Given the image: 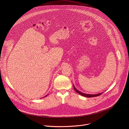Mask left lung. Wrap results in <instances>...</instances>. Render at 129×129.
Returning a JSON list of instances; mask_svg holds the SVG:
<instances>
[{
  "label": "left lung",
  "instance_id": "8db88e82",
  "mask_svg": "<svg viewBox=\"0 0 129 129\" xmlns=\"http://www.w3.org/2000/svg\"><path fill=\"white\" fill-rule=\"evenodd\" d=\"M74 90H75V91L76 92H77L79 94H80L82 96H84V97H96V96H98L99 95H100L102 93H99V94H85V93H82V92H80L78 90H77L74 86Z\"/></svg>",
  "mask_w": 129,
  "mask_h": 129
}]
</instances>
